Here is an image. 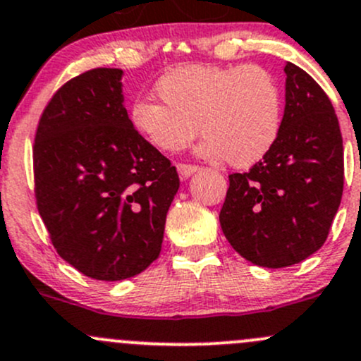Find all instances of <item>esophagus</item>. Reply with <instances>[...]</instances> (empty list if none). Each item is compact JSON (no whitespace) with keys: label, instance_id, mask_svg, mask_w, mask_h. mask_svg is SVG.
<instances>
[{"label":"esophagus","instance_id":"1","mask_svg":"<svg viewBox=\"0 0 361 361\" xmlns=\"http://www.w3.org/2000/svg\"><path fill=\"white\" fill-rule=\"evenodd\" d=\"M176 169H178V173H180L181 178H188V176H192L193 173H197V171H199V166H193V164H178Z\"/></svg>","mask_w":361,"mask_h":361}]
</instances>
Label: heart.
<instances>
[{
	"label": "heart",
	"instance_id": "1",
	"mask_svg": "<svg viewBox=\"0 0 361 361\" xmlns=\"http://www.w3.org/2000/svg\"><path fill=\"white\" fill-rule=\"evenodd\" d=\"M155 91L162 102H133L131 123L157 149H187L202 130V157L250 168L279 142L282 91L275 75L263 67L187 63L162 74Z\"/></svg>",
	"mask_w": 361,
	"mask_h": 361
}]
</instances>
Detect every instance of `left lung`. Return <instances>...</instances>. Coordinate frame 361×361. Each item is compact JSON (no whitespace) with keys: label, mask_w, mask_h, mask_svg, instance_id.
<instances>
[{"label":"left lung","mask_w":361,"mask_h":361,"mask_svg":"<svg viewBox=\"0 0 361 361\" xmlns=\"http://www.w3.org/2000/svg\"><path fill=\"white\" fill-rule=\"evenodd\" d=\"M279 142L249 173L230 174L219 223L242 257L264 268L301 263L327 240L344 187L339 121L313 78L286 66Z\"/></svg>","instance_id":"8db88e82"}]
</instances>
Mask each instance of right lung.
I'll list each match as a JSON object with an SVG mask.
<instances>
[{
	"label": "right lung",
	"instance_id": "add662e5",
	"mask_svg": "<svg viewBox=\"0 0 361 361\" xmlns=\"http://www.w3.org/2000/svg\"><path fill=\"white\" fill-rule=\"evenodd\" d=\"M123 71L98 67L62 86L34 140V192L53 247L94 280L116 282L161 252L176 168L133 128Z\"/></svg>",
	"mask_w": 361,
	"mask_h": 361
}]
</instances>
